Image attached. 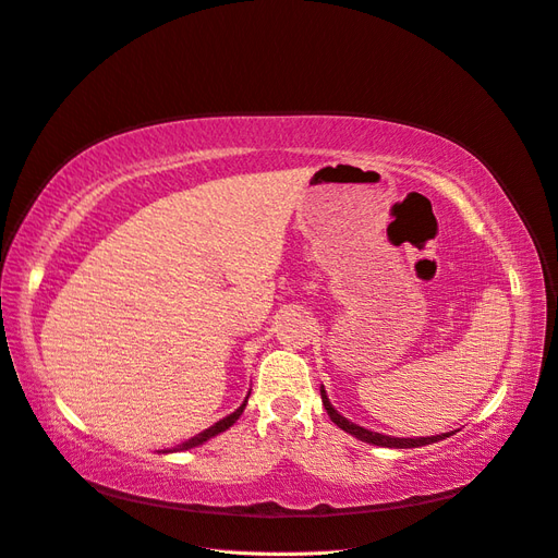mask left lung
Listing matches in <instances>:
<instances>
[{
  "label": "left lung",
  "mask_w": 558,
  "mask_h": 558,
  "mask_svg": "<svg viewBox=\"0 0 558 558\" xmlns=\"http://www.w3.org/2000/svg\"><path fill=\"white\" fill-rule=\"evenodd\" d=\"M320 400H324V408H326V412H328V416H330L332 424H337V426H340L342 430H347L349 435L359 437V440L369 442V445H377V447L412 449V447L433 445V442H437V440H445V437H449V435H451V433H442V435H433V437H391V435L373 433V430H367V428H363V426L351 424V421H349V418H344L342 414H337V410L332 408L330 400H328V396H326V391H324V386H320Z\"/></svg>",
  "instance_id": "1"
}]
</instances>
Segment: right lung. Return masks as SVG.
<instances>
[{
  "label": "right lung",
  "instance_id": "right-lung-1",
  "mask_svg": "<svg viewBox=\"0 0 558 558\" xmlns=\"http://www.w3.org/2000/svg\"><path fill=\"white\" fill-rule=\"evenodd\" d=\"M246 400H248V396H246ZM246 400L240 404V410H234L232 414H228L226 418H221L218 421V424H214V426H209L207 430H202V433H197L195 437H191L189 442H183V445H179V447H174V449H170V451H183V449H193V447H197V445H202V442H207L209 437H214V435H218V433H223V430H228L234 421H238L240 416H242V412H244V408H246Z\"/></svg>",
  "mask_w": 558,
  "mask_h": 558
}]
</instances>
